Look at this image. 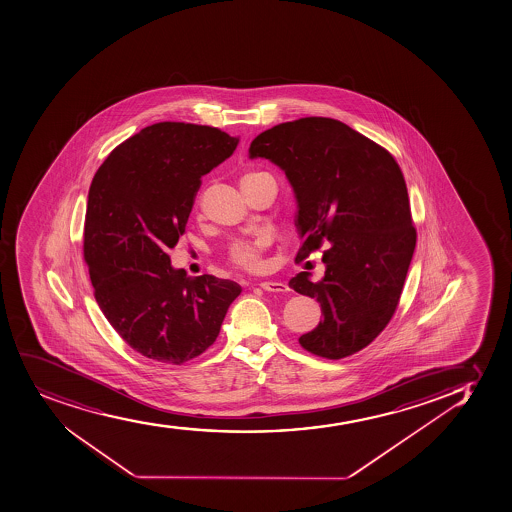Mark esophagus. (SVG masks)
<instances>
[{
    "mask_svg": "<svg viewBox=\"0 0 512 512\" xmlns=\"http://www.w3.org/2000/svg\"><path fill=\"white\" fill-rule=\"evenodd\" d=\"M260 287L267 292H287L289 291V287L284 282L279 281H264L260 282Z\"/></svg>",
    "mask_w": 512,
    "mask_h": 512,
    "instance_id": "obj_1",
    "label": "esophagus"
}]
</instances>
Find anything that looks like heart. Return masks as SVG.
<instances>
[{
  "label": "heart",
  "mask_w": 512,
  "mask_h": 512,
  "mask_svg": "<svg viewBox=\"0 0 512 512\" xmlns=\"http://www.w3.org/2000/svg\"><path fill=\"white\" fill-rule=\"evenodd\" d=\"M262 176V172H248L240 179V186H247L248 182ZM269 245V238L257 237L252 240H240L235 242L230 247L228 257H230L231 264L237 265L240 269L245 270H260L262 269V253Z\"/></svg>",
  "instance_id": "1"
}]
</instances>
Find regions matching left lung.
Returning a JSON list of instances; mask_svg holds the SVG:
<instances>
[{"label": "left lung", "mask_w": 512, "mask_h": 512, "mask_svg": "<svg viewBox=\"0 0 512 512\" xmlns=\"http://www.w3.org/2000/svg\"><path fill=\"white\" fill-rule=\"evenodd\" d=\"M250 159H269L291 182L301 248L323 252L325 277L299 272L289 287L321 304L323 321L299 338L338 360L370 345L396 313L416 247L401 167L384 147L341 121L308 116L253 138Z\"/></svg>", "instance_id": "8db88e82"}]
</instances>
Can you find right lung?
<instances>
[{
  "instance_id": "obj_1",
  "label": "right lung",
  "mask_w": 512,
  "mask_h": 512,
  "mask_svg": "<svg viewBox=\"0 0 512 512\" xmlns=\"http://www.w3.org/2000/svg\"><path fill=\"white\" fill-rule=\"evenodd\" d=\"M237 145L220 128L162 121L120 143L94 174L84 260L99 308L143 357L171 365L199 357L242 292L215 275L191 279L167 255L186 231L201 177Z\"/></svg>"
}]
</instances>
